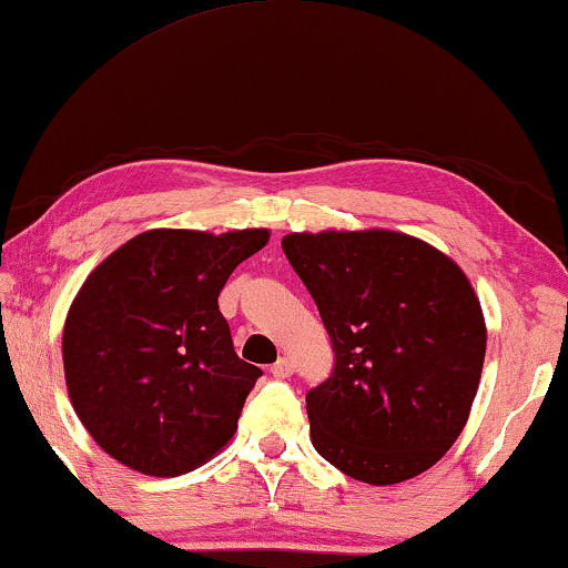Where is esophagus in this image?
I'll return each instance as SVG.
<instances>
[{
  "mask_svg": "<svg viewBox=\"0 0 568 568\" xmlns=\"http://www.w3.org/2000/svg\"><path fill=\"white\" fill-rule=\"evenodd\" d=\"M270 372H273V377H277V379L291 377V375H293V362H291V359H285V357H281V359L275 362L273 367H270Z\"/></svg>",
  "mask_w": 568,
  "mask_h": 568,
  "instance_id": "esophagus-1",
  "label": "esophagus"
}]
</instances>
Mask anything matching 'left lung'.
Returning a JSON list of instances; mask_svg holds the SVG:
<instances>
[{"label": "left lung", "instance_id": "8db88e82", "mask_svg": "<svg viewBox=\"0 0 568 568\" xmlns=\"http://www.w3.org/2000/svg\"><path fill=\"white\" fill-rule=\"evenodd\" d=\"M316 301L336 365L306 395L313 448L352 479H413L467 426L487 349L469 277L442 250L393 230L283 236Z\"/></svg>", "mask_w": 568, "mask_h": 568}]
</instances>
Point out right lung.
<instances>
[{
  "label": "right lung",
  "mask_w": 568,
  "mask_h": 568,
  "mask_svg": "<svg viewBox=\"0 0 568 568\" xmlns=\"http://www.w3.org/2000/svg\"><path fill=\"white\" fill-rule=\"evenodd\" d=\"M270 230H150L91 270L68 308L75 416L124 467L199 469L232 442L260 367L236 357L219 293Z\"/></svg>",
  "instance_id": "right-lung-1"
}]
</instances>
